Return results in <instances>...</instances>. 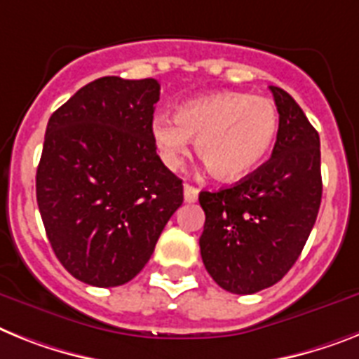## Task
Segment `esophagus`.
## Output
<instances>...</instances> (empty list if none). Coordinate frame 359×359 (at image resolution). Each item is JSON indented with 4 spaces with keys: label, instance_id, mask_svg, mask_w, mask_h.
<instances>
[{
    "label": "esophagus",
    "instance_id": "1",
    "mask_svg": "<svg viewBox=\"0 0 359 359\" xmlns=\"http://www.w3.org/2000/svg\"><path fill=\"white\" fill-rule=\"evenodd\" d=\"M184 198L186 203H195L198 198V189L195 188V186L184 184Z\"/></svg>",
    "mask_w": 359,
    "mask_h": 359
}]
</instances>
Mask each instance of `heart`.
<instances>
[{
	"mask_svg": "<svg viewBox=\"0 0 359 359\" xmlns=\"http://www.w3.org/2000/svg\"><path fill=\"white\" fill-rule=\"evenodd\" d=\"M279 113L270 98L222 91L180 105L175 118L158 114L151 137L168 168H179L189 137L206 170L219 180H239L257 168L272 149Z\"/></svg>",
	"mask_w": 359,
	"mask_h": 359,
	"instance_id": "obj_1",
	"label": "heart"
}]
</instances>
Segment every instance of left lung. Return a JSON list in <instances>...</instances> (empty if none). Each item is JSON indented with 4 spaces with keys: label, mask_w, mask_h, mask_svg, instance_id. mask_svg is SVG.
Listing matches in <instances>:
<instances>
[{
    "label": "left lung",
    "mask_w": 359,
    "mask_h": 359,
    "mask_svg": "<svg viewBox=\"0 0 359 359\" xmlns=\"http://www.w3.org/2000/svg\"><path fill=\"white\" fill-rule=\"evenodd\" d=\"M279 113L272 156L236 186L201 191L198 245L208 273L231 294L281 281L314 228L321 204L319 135L297 102L270 86Z\"/></svg>",
    "instance_id": "1"
}]
</instances>
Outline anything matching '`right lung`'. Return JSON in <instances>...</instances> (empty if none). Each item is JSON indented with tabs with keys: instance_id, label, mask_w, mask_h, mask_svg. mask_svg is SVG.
<instances>
[{
	"instance_id": "1",
	"label": "right lung",
	"mask_w": 359,
	"mask_h": 359,
	"mask_svg": "<svg viewBox=\"0 0 359 359\" xmlns=\"http://www.w3.org/2000/svg\"><path fill=\"white\" fill-rule=\"evenodd\" d=\"M161 86L104 76L53 113L36 171V198L54 254L78 281L120 287L151 257L182 204L151 137Z\"/></svg>"
}]
</instances>
